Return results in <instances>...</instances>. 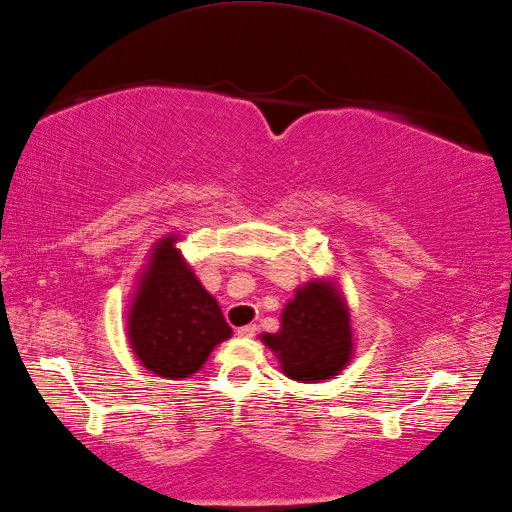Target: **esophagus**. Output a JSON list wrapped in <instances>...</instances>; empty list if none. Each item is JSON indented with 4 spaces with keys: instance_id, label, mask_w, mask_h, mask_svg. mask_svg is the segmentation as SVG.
<instances>
[{
    "instance_id": "34e87169",
    "label": "esophagus",
    "mask_w": 512,
    "mask_h": 512,
    "mask_svg": "<svg viewBox=\"0 0 512 512\" xmlns=\"http://www.w3.org/2000/svg\"><path fill=\"white\" fill-rule=\"evenodd\" d=\"M256 326H254V323H249V326H243V328H239V330H236V334H239V336H243V339H249V336H254L256 334Z\"/></svg>"
}]
</instances>
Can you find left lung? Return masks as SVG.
<instances>
[{
	"instance_id": "obj_1",
	"label": "left lung",
	"mask_w": 512,
	"mask_h": 512,
	"mask_svg": "<svg viewBox=\"0 0 512 512\" xmlns=\"http://www.w3.org/2000/svg\"><path fill=\"white\" fill-rule=\"evenodd\" d=\"M286 378L304 384L330 380L352 363L354 328L350 304L332 278H315L295 289L280 315L278 332L260 334Z\"/></svg>"
}]
</instances>
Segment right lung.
Segmentation results:
<instances>
[{"mask_svg": "<svg viewBox=\"0 0 512 512\" xmlns=\"http://www.w3.org/2000/svg\"><path fill=\"white\" fill-rule=\"evenodd\" d=\"M180 241L182 234L169 232L149 249L126 315L134 358L167 380L193 376L210 352L232 336L217 299L182 256Z\"/></svg>", "mask_w": 512, "mask_h": 512, "instance_id": "right-lung-1", "label": "right lung"}]
</instances>
